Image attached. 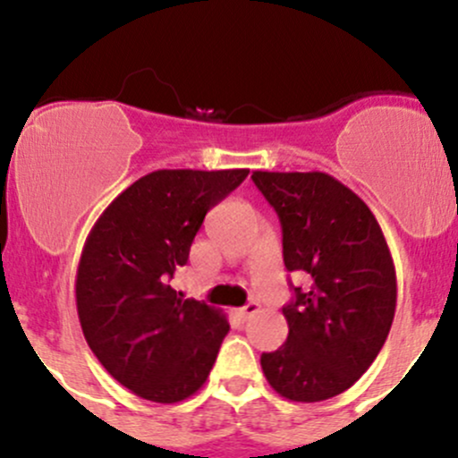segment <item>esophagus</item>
I'll return each mask as SVG.
<instances>
[{
  "label": "esophagus",
  "instance_id": "1",
  "mask_svg": "<svg viewBox=\"0 0 458 458\" xmlns=\"http://www.w3.org/2000/svg\"><path fill=\"white\" fill-rule=\"evenodd\" d=\"M258 310H260V304H258V301H249V304H244L242 309H238V310H235V313H238V318L249 319V318H251V315H256Z\"/></svg>",
  "mask_w": 458,
  "mask_h": 458
}]
</instances>
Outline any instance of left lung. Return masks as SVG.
Segmentation results:
<instances>
[{
    "mask_svg": "<svg viewBox=\"0 0 458 458\" xmlns=\"http://www.w3.org/2000/svg\"><path fill=\"white\" fill-rule=\"evenodd\" d=\"M282 225V256L310 286L282 309L289 337L260 357L271 388L313 403L351 388L379 355L397 306V276L364 200L324 172H253Z\"/></svg>",
    "mask_w": 458,
    "mask_h": 458,
    "instance_id": "1",
    "label": "left lung"
}]
</instances>
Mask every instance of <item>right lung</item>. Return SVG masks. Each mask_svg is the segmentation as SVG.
<instances>
[{"mask_svg": "<svg viewBox=\"0 0 458 458\" xmlns=\"http://www.w3.org/2000/svg\"><path fill=\"white\" fill-rule=\"evenodd\" d=\"M249 169H158L98 216L77 268V313L88 346L121 386L157 403L202 388L229 322L169 286L207 211Z\"/></svg>", "mask_w": 458, "mask_h": 458, "instance_id": "right-lung-1", "label": "right lung"}]
</instances>
